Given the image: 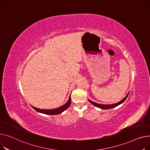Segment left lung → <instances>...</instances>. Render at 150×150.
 <instances>
[{
	"mask_svg": "<svg viewBox=\"0 0 150 150\" xmlns=\"http://www.w3.org/2000/svg\"><path fill=\"white\" fill-rule=\"evenodd\" d=\"M128 94H129V93L126 96V97H125V98L123 99H122V100H120V102H117V103H116L112 104V105H102V104H99V103H95V102H93V101H91V100H89V102H90V103H91L93 105H94V106H96V107H98V108H101V109H104V110L111 109V108H114V107H116L118 106L119 105H120V104H121V103H122L123 102H124L126 100V99L127 98V97H128Z\"/></svg>",
	"mask_w": 150,
	"mask_h": 150,
	"instance_id": "8db88e82",
	"label": "left lung"
}]
</instances>
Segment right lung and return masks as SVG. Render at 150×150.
Wrapping results in <instances>:
<instances>
[{
    "label": "right lung",
    "instance_id": "obj_1",
    "mask_svg": "<svg viewBox=\"0 0 150 150\" xmlns=\"http://www.w3.org/2000/svg\"><path fill=\"white\" fill-rule=\"evenodd\" d=\"M71 103V96H69V98L68 101L62 106H61L57 108L56 109H52V110H42V109H39L37 108H35L32 107L35 110L37 111L38 112L43 113V114H50V115H55V114H60L61 112H62L65 110H66L69 107L70 104Z\"/></svg>",
    "mask_w": 150,
    "mask_h": 150
}]
</instances>
